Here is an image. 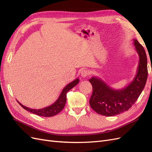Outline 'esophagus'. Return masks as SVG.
I'll return each mask as SVG.
<instances>
[{
    "label": "esophagus",
    "mask_w": 152,
    "mask_h": 152,
    "mask_svg": "<svg viewBox=\"0 0 152 152\" xmlns=\"http://www.w3.org/2000/svg\"><path fill=\"white\" fill-rule=\"evenodd\" d=\"M89 73H90V72H89V70H82V71L81 72V76H82V77L85 78V77L88 76V75H89Z\"/></svg>",
    "instance_id": "34e87169"
}]
</instances>
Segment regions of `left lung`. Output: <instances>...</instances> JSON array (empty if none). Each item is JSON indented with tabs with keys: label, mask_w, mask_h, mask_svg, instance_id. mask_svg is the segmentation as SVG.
Returning <instances> with one entry per match:
<instances>
[{
	"label": "left lung",
	"mask_w": 152,
	"mask_h": 152,
	"mask_svg": "<svg viewBox=\"0 0 152 152\" xmlns=\"http://www.w3.org/2000/svg\"><path fill=\"white\" fill-rule=\"evenodd\" d=\"M133 41L139 56V63L136 75L129 84L115 90L100 78L93 77L89 80L93 86L90 106L102 115L112 117L127 111L135 103L145 86L148 77L146 52L138 41L136 39Z\"/></svg>",
	"instance_id": "8db88e82"
}]
</instances>
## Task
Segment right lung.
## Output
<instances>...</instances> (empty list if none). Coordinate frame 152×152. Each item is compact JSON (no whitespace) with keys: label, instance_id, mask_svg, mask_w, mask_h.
<instances>
[{"label":"right lung","instance_id":"add662e5","mask_svg":"<svg viewBox=\"0 0 152 152\" xmlns=\"http://www.w3.org/2000/svg\"><path fill=\"white\" fill-rule=\"evenodd\" d=\"M79 79H76L75 80L70 82V83L67 84L65 87H64V89H63L60 95H59L58 99L53 104H50V106L47 107H45L41 109H32L23 105L18 102V101H17V102L21 106L22 108H23L25 110L31 113L37 115L46 117L56 115V114L60 112L63 109L64 107H65L66 101V93H68V91H70L73 87H75L78 83H79Z\"/></svg>","mask_w":152,"mask_h":152}]
</instances>
